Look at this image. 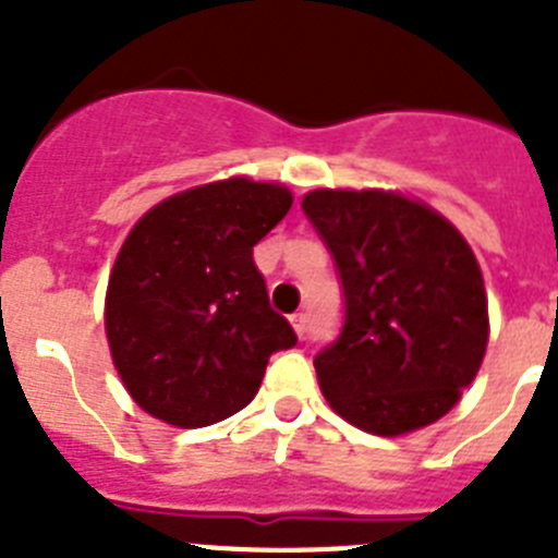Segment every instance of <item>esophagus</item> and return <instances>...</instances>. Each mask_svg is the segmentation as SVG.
Here are the masks:
<instances>
[{
    "label": "esophagus",
    "mask_w": 558,
    "mask_h": 558,
    "mask_svg": "<svg viewBox=\"0 0 558 558\" xmlns=\"http://www.w3.org/2000/svg\"><path fill=\"white\" fill-rule=\"evenodd\" d=\"M290 324H293L295 335H299V338H304V332H307V313H293L290 315Z\"/></svg>",
    "instance_id": "obj_1"
}]
</instances>
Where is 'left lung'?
I'll return each instance as SVG.
<instances>
[{
	"label": "left lung",
	"instance_id": "8db88e82",
	"mask_svg": "<svg viewBox=\"0 0 558 558\" xmlns=\"http://www.w3.org/2000/svg\"><path fill=\"white\" fill-rule=\"evenodd\" d=\"M302 209L343 284V329L313 360L327 402L374 436L433 425L475 379L489 343L470 243L399 192L315 190Z\"/></svg>",
	"mask_w": 558,
	"mask_h": 558
}]
</instances>
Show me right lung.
I'll use <instances>...</instances> for the list:
<instances>
[{
	"instance_id": "1",
	"label": "right lung",
	"mask_w": 558,
	"mask_h": 558,
	"mask_svg": "<svg viewBox=\"0 0 558 558\" xmlns=\"http://www.w3.org/2000/svg\"><path fill=\"white\" fill-rule=\"evenodd\" d=\"M282 184L229 179L153 206L122 243L106 293L113 366L133 402L175 427L243 411L295 332L268 302L254 245L284 218Z\"/></svg>"
}]
</instances>
